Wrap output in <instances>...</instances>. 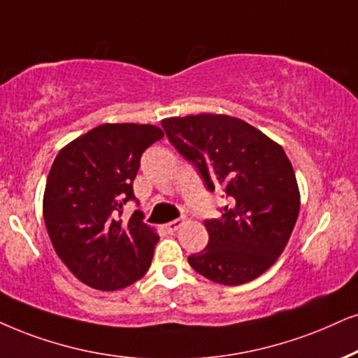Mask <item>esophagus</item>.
<instances>
[{
	"label": "esophagus",
	"mask_w": 358,
	"mask_h": 358,
	"mask_svg": "<svg viewBox=\"0 0 358 358\" xmlns=\"http://www.w3.org/2000/svg\"><path fill=\"white\" fill-rule=\"evenodd\" d=\"M182 224H183V220L170 221V223L166 224V229H169V233H175V231H178L180 228H182Z\"/></svg>",
	"instance_id": "1"
}]
</instances>
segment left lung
<instances>
[{"mask_svg":"<svg viewBox=\"0 0 358 358\" xmlns=\"http://www.w3.org/2000/svg\"><path fill=\"white\" fill-rule=\"evenodd\" d=\"M162 127L198 166L208 189H223L229 198L221 218L205 221L210 241L188 257L189 266L224 286L259 278L278 261L299 216V187L284 148L223 114L169 117Z\"/></svg>","mask_w":358,"mask_h":358,"instance_id":"obj_1","label":"left lung"}]
</instances>
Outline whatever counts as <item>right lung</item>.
<instances>
[{
	"mask_svg": "<svg viewBox=\"0 0 358 358\" xmlns=\"http://www.w3.org/2000/svg\"><path fill=\"white\" fill-rule=\"evenodd\" d=\"M164 130L150 124H102L59 150L48 175L43 215L59 259L80 282L117 291L143 278L158 234L138 211L122 220L135 200L140 157Z\"/></svg>",
	"mask_w": 358,
	"mask_h": 358,
	"instance_id": "right-lung-1",
	"label": "right lung"
}]
</instances>
